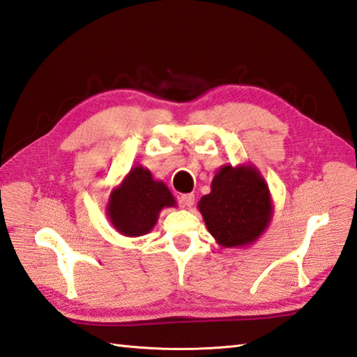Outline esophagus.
<instances>
[{"instance_id":"obj_1","label":"esophagus","mask_w":357,"mask_h":357,"mask_svg":"<svg viewBox=\"0 0 357 357\" xmlns=\"http://www.w3.org/2000/svg\"><path fill=\"white\" fill-rule=\"evenodd\" d=\"M179 201H181V204H182V205H184V206H188V208H190V206H193V205H195V195H192V193H188V195H182Z\"/></svg>"}]
</instances>
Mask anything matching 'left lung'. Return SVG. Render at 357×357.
Instances as JSON below:
<instances>
[{"label":"left lung","mask_w":357,"mask_h":357,"mask_svg":"<svg viewBox=\"0 0 357 357\" xmlns=\"http://www.w3.org/2000/svg\"><path fill=\"white\" fill-rule=\"evenodd\" d=\"M206 228L223 248L254 245L273 216L269 187L254 164H225L211 181V192L197 202Z\"/></svg>","instance_id":"1"}]
</instances>
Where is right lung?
<instances>
[{
    "label": "right lung",
    "mask_w": 357,
    "mask_h": 357,
    "mask_svg": "<svg viewBox=\"0 0 357 357\" xmlns=\"http://www.w3.org/2000/svg\"><path fill=\"white\" fill-rule=\"evenodd\" d=\"M172 206H176V199L169 187L155 179L149 169L135 165L112 188L106 204V216L121 236L139 237L151 233L160 213Z\"/></svg>",
    "instance_id": "add662e5"
}]
</instances>
